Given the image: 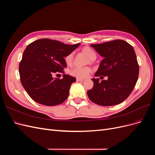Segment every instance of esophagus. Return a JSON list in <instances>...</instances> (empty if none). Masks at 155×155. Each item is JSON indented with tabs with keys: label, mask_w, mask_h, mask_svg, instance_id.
Masks as SVG:
<instances>
[{
	"label": "esophagus",
	"mask_w": 155,
	"mask_h": 155,
	"mask_svg": "<svg viewBox=\"0 0 155 155\" xmlns=\"http://www.w3.org/2000/svg\"><path fill=\"white\" fill-rule=\"evenodd\" d=\"M76 81H83L84 79H81V78H76Z\"/></svg>",
	"instance_id": "1"
}]
</instances>
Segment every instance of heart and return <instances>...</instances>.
<instances>
[{
  "instance_id": "heart-1",
  "label": "heart",
  "mask_w": 155,
  "mask_h": 155,
  "mask_svg": "<svg viewBox=\"0 0 155 155\" xmlns=\"http://www.w3.org/2000/svg\"><path fill=\"white\" fill-rule=\"evenodd\" d=\"M83 51L88 55V57L91 59H92L93 58L96 57V54L95 52V51L91 47L85 46V48H83ZM73 59H74V52L68 54L66 57L64 58L65 63H66L68 65H70L72 63ZM91 72V69L87 67H75L70 70V74L72 75V76L75 77H77L79 78H86Z\"/></svg>"
}]
</instances>
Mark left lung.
Listing matches in <instances>:
<instances>
[{
  "label": "left lung",
  "mask_w": 155,
  "mask_h": 155,
  "mask_svg": "<svg viewBox=\"0 0 155 155\" xmlns=\"http://www.w3.org/2000/svg\"><path fill=\"white\" fill-rule=\"evenodd\" d=\"M91 46L104 58L94 76L108 79L101 81L92 79L94 87L87 91L89 99L101 106L121 104L132 92L138 78L139 66L133 47L123 40Z\"/></svg>",
  "instance_id": "left-lung-1"
}]
</instances>
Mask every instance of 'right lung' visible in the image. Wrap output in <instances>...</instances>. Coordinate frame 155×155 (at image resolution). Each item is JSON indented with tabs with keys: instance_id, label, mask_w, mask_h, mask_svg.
Wrapping results in <instances>:
<instances>
[{
	"instance_id": "add662e5",
	"label": "right lung",
	"mask_w": 155,
	"mask_h": 155,
	"mask_svg": "<svg viewBox=\"0 0 155 155\" xmlns=\"http://www.w3.org/2000/svg\"><path fill=\"white\" fill-rule=\"evenodd\" d=\"M79 45L41 39L27 46L18 70L22 85L32 100L42 105L54 106L67 99L70 86L76 78L63 74V79H54L52 75L63 72L67 67L64 58Z\"/></svg>"
}]
</instances>
